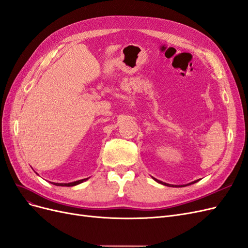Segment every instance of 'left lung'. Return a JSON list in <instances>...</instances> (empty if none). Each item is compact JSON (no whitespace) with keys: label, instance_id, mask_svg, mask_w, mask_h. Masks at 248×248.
<instances>
[{"label":"left lung","instance_id":"8db88e82","mask_svg":"<svg viewBox=\"0 0 248 248\" xmlns=\"http://www.w3.org/2000/svg\"><path fill=\"white\" fill-rule=\"evenodd\" d=\"M154 178V177H153ZM155 179V181L157 182V183H159V184H162V185H164V186H170V185H168V184H166V183H163V182H160V181H158V179H156V178H154ZM195 183H197V181H195V182H192V183H190V184H187V185H192V184H195ZM186 186V185H184V186Z\"/></svg>","mask_w":248,"mask_h":248}]
</instances>
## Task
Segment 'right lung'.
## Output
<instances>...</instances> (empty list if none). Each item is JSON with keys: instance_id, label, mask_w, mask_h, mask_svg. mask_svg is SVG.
<instances>
[{"instance_id": "add662e5", "label": "right lung", "mask_w": 248, "mask_h": 248, "mask_svg": "<svg viewBox=\"0 0 248 248\" xmlns=\"http://www.w3.org/2000/svg\"><path fill=\"white\" fill-rule=\"evenodd\" d=\"M88 178H83V179H80V181H76V182H73V183H69V184H58V183H54L55 186H77L79 185L85 181H87Z\"/></svg>"}]
</instances>
